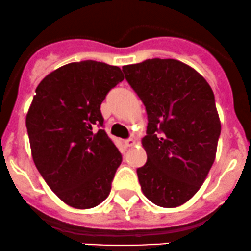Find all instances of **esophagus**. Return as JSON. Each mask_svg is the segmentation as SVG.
Segmentation results:
<instances>
[{"label":"esophagus","instance_id":"esophagus-1","mask_svg":"<svg viewBox=\"0 0 251 251\" xmlns=\"http://www.w3.org/2000/svg\"><path fill=\"white\" fill-rule=\"evenodd\" d=\"M123 144H125L126 147H131V146H134V144H135V140H134V139H126Z\"/></svg>","mask_w":251,"mask_h":251}]
</instances>
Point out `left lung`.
Here are the masks:
<instances>
[{"label":"left lung","mask_w":251,"mask_h":251,"mask_svg":"<svg viewBox=\"0 0 251 251\" xmlns=\"http://www.w3.org/2000/svg\"><path fill=\"white\" fill-rule=\"evenodd\" d=\"M147 113L143 146L147 162L136 169L144 195L175 208L193 197L215 161L221 123L208 82L175 59H147L122 68Z\"/></svg>","instance_id":"1"}]
</instances>
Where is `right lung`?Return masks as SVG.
I'll return each instance as SVG.
<instances>
[{"mask_svg":"<svg viewBox=\"0 0 251 251\" xmlns=\"http://www.w3.org/2000/svg\"><path fill=\"white\" fill-rule=\"evenodd\" d=\"M123 79L118 66L84 60L56 69L36 88L26 115L31 153L70 206L94 208L110 195L122 154L102 129L100 105Z\"/></svg>","mask_w":251,"mask_h":251,"instance_id":"obj_1","label":"right lung"}]
</instances>
